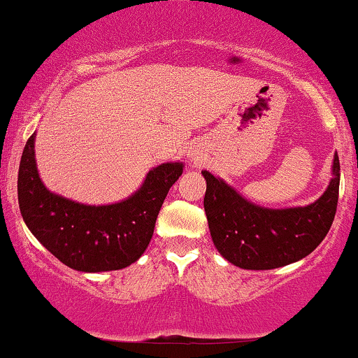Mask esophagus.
Masks as SVG:
<instances>
[{
  "mask_svg": "<svg viewBox=\"0 0 358 358\" xmlns=\"http://www.w3.org/2000/svg\"><path fill=\"white\" fill-rule=\"evenodd\" d=\"M192 157H196V153H192Z\"/></svg>",
  "mask_w": 358,
  "mask_h": 358,
  "instance_id": "1",
  "label": "esophagus"
}]
</instances>
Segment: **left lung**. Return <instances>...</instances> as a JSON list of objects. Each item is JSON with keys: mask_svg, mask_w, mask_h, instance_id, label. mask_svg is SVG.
I'll return each instance as SVG.
<instances>
[{"mask_svg": "<svg viewBox=\"0 0 358 358\" xmlns=\"http://www.w3.org/2000/svg\"><path fill=\"white\" fill-rule=\"evenodd\" d=\"M206 180L205 213L220 255L243 269L282 268L310 255L327 236L337 211L341 164L334 155L332 180L317 201L273 210L248 201L236 189L201 171Z\"/></svg>", "mask_w": 358, "mask_h": 358, "instance_id": "1", "label": "left lung"}]
</instances>
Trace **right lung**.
<instances>
[{"instance_id":"obj_1","label":"right lung","mask_w":358,"mask_h":358,"mask_svg":"<svg viewBox=\"0 0 358 358\" xmlns=\"http://www.w3.org/2000/svg\"><path fill=\"white\" fill-rule=\"evenodd\" d=\"M31 135L17 171V201L29 231L71 269L83 273L124 269L150 243L164 200L183 164L169 162L148 171L132 196L112 205H84L56 194L41 182Z\"/></svg>"}]
</instances>
